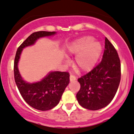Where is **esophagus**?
<instances>
[{
	"mask_svg": "<svg viewBox=\"0 0 134 134\" xmlns=\"http://www.w3.org/2000/svg\"><path fill=\"white\" fill-rule=\"evenodd\" d=\"M70 81H75V80H76V77L74 76V75H70Z\"/></svg>",
	"mask_w": 134,
	"mask_h": 134,
	"instance_id": "34e87169",
	"label": "esophagus"
}]
</instances>
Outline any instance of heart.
<instances>
[{
	"instance_id": "heart-1",
	"label": "heart",
	"mask_w": 134,
	"mask_h": 134,
	"mask_svg": "<svg viewBox=\"0 0 134 134\" xmlns=\"http://www.w3.org/2000/svg\"><path fill=\"white\" fill-rule=\"evenodd\" d=\"M94 39L92 36H84L68 45V52L71 54H76L75 66L80 71L88 72L92 70L102 54L103 48L101 42Z\"/></svg>"
}]
</instances>
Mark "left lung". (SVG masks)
Returning a JSON list of instances; mask_svg holds the SVG:
<instances>
[{"label": "left lung", "instance_id": "left-lung-1", "mask_svg": "<svg viewBox=\"0 0 134 134\" xmlns=\"http://www.w3.org/2000/svg\"><path fill=\"white\" fill-rule=\"evenodd\" d=\"M105 51L101 62L78 81L80 89L76 94L83 108L97 110L105 107L114 98L120 84L121 64L117 50L105 37Z\"/></svg>", "mask_w": 134, "mask_h": 134}]
</instances>
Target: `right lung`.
Here are the masks:
<instances>
[{"instance_id": "add662e5", "label": "right lung", "mask_w": 134, "mask_h": 134, "mask_svg": "<svg viewBox=\"0 0 134 134\" xmlns=\"http://www.w3.org/2000/svg\"><path fill=\"white\" fill-rule=\"evenodd\" d=\"M54 34L55 32L48 31L33 32L17 49L14 59V79L20 95L28 105L41 111L51 110L59 103L64 90L70 83V74L68 72H50L41 81L29 83L22 78L17 64L23 48L34 44L40 37Z\"/></svg>"}]
</instances>
